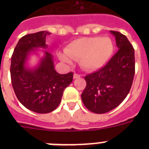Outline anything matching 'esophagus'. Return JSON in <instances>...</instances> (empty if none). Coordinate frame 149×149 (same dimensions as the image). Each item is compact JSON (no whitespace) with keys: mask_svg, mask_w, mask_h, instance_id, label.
<instances>
[{"mask_svg":"<svg viewBox=\"0 0 149 149\" xmlns=\"http://www.w3.org/2000/svg\"><path fill=\"white\" fill-rule=\"evenodd\" d=\"M80 77H81V75H80V74H76V73L74 74V75H73L74 79H77V78H79Z\"/></svg>","mask_w":149,"mask_h":149,"instance_id":"1","label":"esophagus"}]
</instances>
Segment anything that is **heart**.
<instances>
[{"label":"heart","mask_w":149,"mask_h":149,"mask_svg":"<svg viewBox=\"0 0 149 149\" xmlns=\"http://www.w3.org/2000/svg\"><path fill=\"white\" fill-rule=\"evenodd\" d=\"M113 50V42L109 37H84L72 41L65 48V53L60 52L57 56L66 64L71 63V59L79 60L84 69L94 72L108 63Z\"/></svg>","instance_id":"b5f03b06"}]
</instances>
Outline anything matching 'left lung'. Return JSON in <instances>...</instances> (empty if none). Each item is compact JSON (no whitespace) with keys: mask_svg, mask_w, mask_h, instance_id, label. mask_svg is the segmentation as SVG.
Wrapping results in <instances>:
<instances>
[{"mask_svg":"<svg viewBox=\"0 0 149 149\" xmlns=\"http://www.w3.org/2000/svg\"><path fill=\"white\" fill-rule=\"evenodd\" d=\"M110 33L119 50L104 67L85 77L86 86L81 94L84 106L95 113H105L119 106L134 81V48L125 35L112 30Z\"/></svg>","mask_w":149,"mask_h":149,"instance_id":"obj_1","label":"left lung"}]
</instances>
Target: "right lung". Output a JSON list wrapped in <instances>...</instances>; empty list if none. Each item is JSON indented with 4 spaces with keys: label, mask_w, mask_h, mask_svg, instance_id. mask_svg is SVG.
<instances>
[{
    "label": "right lung",
    "mask_w": 149,
    "mask_h": 149,
    "mask_svg": "<svg viewBox=\"0 0 149 149\" xmlns=\"http://www.w3.org/2000/svg\"><path fill=\"white\" fill-rule=\"evenodd\" d=\"M47 31L24 36L11 58L10 74L17 98L28 110L38 113H51L59 106L63 91L72 82L73 73L60 74L54 69L52 54L45 51ZM43 50V56L34 67L28 65L29 56Z\"/></svg>",
    "instance_id": "obj_1"
}]
</instances>
